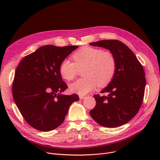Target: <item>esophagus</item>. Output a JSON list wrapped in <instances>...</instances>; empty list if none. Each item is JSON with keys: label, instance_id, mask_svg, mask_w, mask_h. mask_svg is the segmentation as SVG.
I'll return each mask as SVG.
<instances>
[{"label": "esophagus", "instance_id": "esophagus-1", "mask_svg": "<svg viewBox=\"0 0 160 160\" xmlns=\"http://www.w3.org/2000/svg\"><path fill=\"white\" fill-rule=\"evenodd\" d=\"M85 98H86V97L84 96H82V95H80V96H79L80 99H84Z\"/></svg>", "mask_w": 160, "mask_h": 160}]
</instances>
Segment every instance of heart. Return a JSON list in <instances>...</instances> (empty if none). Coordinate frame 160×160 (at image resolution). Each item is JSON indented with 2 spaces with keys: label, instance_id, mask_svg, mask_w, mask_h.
Returning a JSON list of instances; mask_svg holds the SVG:
<instances>
[{
  "label": "heart",
  "instance_id": "heart-1",
  "mask_svg": "<svg viewBox=\"0 0 160 160\" xmlns=\"http://www.w3.org/2000/svg\"><path fill=\"white\" fill-rule=\"evenodd\" d=\"M74 62L64 59L60 63L59 70L62 77L73 80L78 70L85 66L83 78L70 85V90L80 95H85L93 90L99 84L104 87L112 79L116 71V60L109 51L92 47H83L72 55Z\"/></svg>",
  "mask_w": 160,
  "mask_h": 160
}]
</instances>
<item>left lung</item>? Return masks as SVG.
I'll return each instance as SVG.
<instances>
[{
  "label": "left lung",
  "instance_id": "1",
  "mask_svg": "<svg viewBox=\"0 0 160 160\" xmlns=\"http://www.w3.org/2000/svg\"><path fill=\"white\" fill-rule=\"evenodd\" d=\"M109 50L116 60V71L109 84L94 95L95 108L92 118L105 127H117L129 122L138 112L144 95L145 73L142 64L125 44L117 40H104L89 43Z\"/></svg>",
  "mask_w": 160,
  "mask_h": 160
}]
</instances>
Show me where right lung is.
<instances>
[{"label": "right lung", "instance_id": "obj_1", "mask_svg": "<svg viewBox=\"0 0 160 160\" xmlns=\"http://www.w3.org/2000/svg\"><path fill=\"white\" fill-rule=\"evenodd\" d=\"M78 46L44 45L26 56L18 66L12 87L14 101L22 117L32 127L47 132L63 122L77 94L61 93L68 88L59 68Z\"/></svg>", "mask_w": 160, "mask_h": 160}]
</instances>
